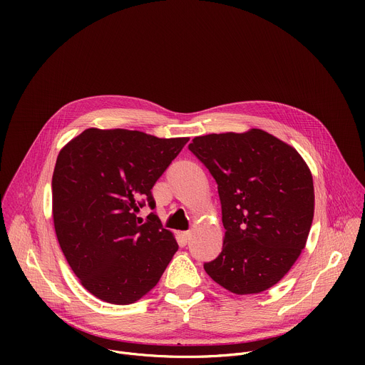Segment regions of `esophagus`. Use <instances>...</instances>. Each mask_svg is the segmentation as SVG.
<instances>
[{
  "mask_svg": "<svg viewBox=\"0 0 365 365\" xmlns=\"http://www.w3.org/2000/svg\"><path fill=\"white\" fill-rule=\"evenodd\" d=\"M180 240H182V242H183V244H186V242L190 240V232H189V231H183V232H180Z\"/></svg>",
  "mask_w": 365,
  "mask_h": 365,
  "instance_id": "esophagus-1",
  "label": "esophagus"
}]
</instances>
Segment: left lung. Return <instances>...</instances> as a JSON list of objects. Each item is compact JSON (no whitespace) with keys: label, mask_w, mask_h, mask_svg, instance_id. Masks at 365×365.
Returning <instances> with one entry per match:
<instances>
[{"label":"left lung","mask_w":365,"mask_h":365,"mask_svg":"<svg viewBox=\"0 0 365 365\" xmlns=\"http://www.w3.org/2000/svg\"><path fill=\"white\" fill-rule=\"evenodd\" d=\"M189 150L218 185L225 228L222 251L205 272L235 294L270 289L299 258L314 220L307 165L292 145L258 128L195 137Z\"/></svg>","instance_id":"left-lung-1"}]
</instances>
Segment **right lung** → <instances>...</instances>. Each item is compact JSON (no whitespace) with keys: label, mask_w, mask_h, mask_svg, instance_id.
<instances>
[{"label":"right lung","mask_w":365,"mask_h":365,"mask_svg":"<svg viewBox=\"0 0 365 365\" xmlns=\"http://www.w3.org/2000/svg\"><path fill=\"white\" fill-rule=\"evenodd\" d=\"M189 141L131 130L88 128L59 153L51 193L59 245L82 286L113 304L141 299L179 245L153 212L151 189Z\"/></svg>","instance_id":"right-lung-1"}]
</instances>
